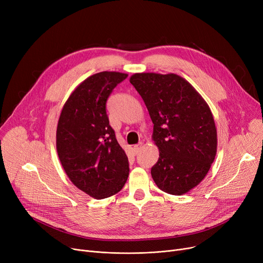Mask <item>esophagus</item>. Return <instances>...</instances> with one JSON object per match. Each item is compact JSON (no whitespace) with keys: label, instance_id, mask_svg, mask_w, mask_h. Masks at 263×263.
<instances>
[{"label":"esophagus","instance_id":"34e87169","mask_svg":"<svg viewBox=\"0 0 263 263\" xmlns=\"http://www.w3.org/2000/svg\"><path fill=\"white\" fill-rule=\"evenodd\" d=\"M142 147H143V144H142V143H140V144L135 145V146L133 147V151H134V154H135V155H139V153H140V151H141Z\"/></svg>","mask_w":263,"mask_h":263}]
</instances>
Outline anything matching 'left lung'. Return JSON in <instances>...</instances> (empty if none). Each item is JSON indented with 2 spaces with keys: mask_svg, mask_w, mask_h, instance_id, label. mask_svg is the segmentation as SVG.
Wrapping results in <instances>:
<instances>
[{
  "mask_svg": "<svg viewBox=\"0 0 263 263\" xmlns=\"http://www.w3.org/2000/svg\"><path fill=\"white\" fill-rule=\"evenodd\" d=\"M130 83L143 98L154 123L159 160L151 176L160 190L182 195L198 185L216 155L211 109L190 83L175 73H134Z\"/></svg>",
  "mask_w": 263,
  "mask_h": 263,
  "instance_id": "left-lung-1",
  "label": "left lung"
}]
</instances>
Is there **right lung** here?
<instances>
[{
	"label": "right lung",
	"mask_w": 263,
	"mask_h": 263,
	"mask_svg": "<svg viewBox=\"0 0 263 263\" xmlns=\"http://www.w3.org/2000/svg\"><path fill=\"white\" fill-rule=\"evenodd\" d=\"M127 73H96L73 90L58 123L57 150L70 181L89 196L115 195L126 183L129 161L109 126L106 101Z\"/></svg>",
	"instance_id": "obj_1"
}]
</instances>
